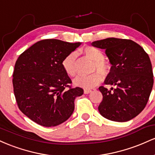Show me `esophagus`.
<instances>
[{
    "label": "esophagus",
    "mask_w": 155,
    "mask_h": 155,
    "mask_svg": "<svg viewBox=\"0 0 155 155\" xmlns=\"http://www.w3.org/2000/svg\"><path fill=\"white\" fill-rule=\"evenodd\" d=\"M91 92H92V90H87V89H85V90H84V94H89V93H90Z\"/></svg>",
    "instance_id": "esophagus-1"
}]
</instances>
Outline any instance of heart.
I'll return each instance as SVG.
<instances>
[{"label": "heart", "instance_id": "b5f03b06", "mask_svg": "<svg viewBox=\"0 0 155 155\" xmlns=\"http://www.w3.org/2000/svg\"><path fill=\"white\" fill-rule=\"evenodd\" d=\"M87 58L93 61L92 72H94L89 76H80L74 79V83L76 86L84 89H91L98 84L103 80V75H106L108 72V65L104 60V54L101 49L93 47H86L81 49ZM76 58L77 54L75 51L69 53L62 61V66L65 72L69 76L74 77L77 74L76 69Z\"/></svg>", "mask_w": 155, "mask_h": 155}]
</instances>
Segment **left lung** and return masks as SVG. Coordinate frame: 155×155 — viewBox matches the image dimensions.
<instances>
[{
    "label": "left lung",
    "mask_w": 155,
    "mask_h": 155,
    "mask_svg": "<svg viewBox=\"0 0 155 155\" xmlns=\"http://www.w3.org/2000/svg\"><path fill=\"white\" fill-rule=\"evenodd\" d=\"M92 47L105 49L111 67L101 86L103 101L98 111L105 118L127 122L143 110L152 92L153 72L149 55L139 44L128 39L108 38L96 41Z\"/></svg>",
    "instance_id": "left-lung-1"
}]
</instances>
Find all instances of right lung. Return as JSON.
<instances>
[{
  "label": "right lung",
  "mask_w": 155,
  "mask_h": 155,
  "mask_svg": "<svg viewBox=\"0 0 155 155\" xmlns=\"http://www.w3.org/2000/svg\"><path fill=\"white\" fill-rule=\"evenodd\" d=\"M81 44L45 39L19 55L13 74L14 92L20 111L32 121L54 127L71 116L74 100L84 90L69 86L71 80L62 61Z\"/></svg>",
  "instance_id": "1"
}]
</instances>
